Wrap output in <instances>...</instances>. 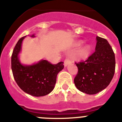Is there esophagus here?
Wrapping results in <instances>:
<instances>
[{
  "label": "esophagus",
  "instance_id": "esophagus-1",
  "mask_svg": "<svg viewBox=\"0 0 122 122\" xmlns=\"http://www.w3.org/2000/svg\"><path fill=\"white\" fill-rule=\"evenodd\" d=\"M71 62V60H70V58H68V57L66 58L64 60V66L65 67H67V66H68V65L70 64Z\"/></svg>",
  "mask_w": 122,
  "mask_h": 122
}]
</instances>
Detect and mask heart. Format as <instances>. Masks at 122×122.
<instances>
[{
  "mask_svg": "<svg viewBox=\"0 0 122 122\" xmlns=\"http://www.w3.org/2000/svg\"><path fill=\"white\" fill-rule=\"evenodd\" d=\"M81 44V41H78L76 43V45L77 46H80ZM90 51V46L88 45H84V46H83V47H81L78 50L77 54H76V56L80 59L85 58H86L88 56Z\"/></svg>",
  "mask_w": 122,
  "mask_h": 122,
  "instance_id": "obj_1",
  "label": "heart"
}]
</instances>
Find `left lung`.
Segmentation results:
<instances>
[{"label": "left lung", "instance_id": "obj_1", "mask_svg": "<svg viewBox=\"0 0 122 122\" xmlns=\"http://www.w3.org/2000/svg\"><path fill=\"white\" fill-rule=\"evenodd\" d=\"M95 51L87 60L75 62L78 72L74 84L81 92L95 94L106 88L115 71V55L107 41L96 36Z\"/></svg>", "mask_w": 122, "mask_h": 122}]
</instances>
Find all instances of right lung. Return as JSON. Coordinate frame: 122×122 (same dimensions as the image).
Wrapping results in <instances>:
<instances>
[{
	"instance_id": "right-lung-1",
	"label": "right lung",
	"mask_w": 122,
	"mask_h": 122,
	"mask_svg": "<svg viewBox=\"0 0 122 122\" xmlns=\"http://www.w3.org/2000/svg\"><path fill=\"white\" fill-rule=\"evenodd\" d=\"M34 37V35H32ZM25 36L19 39L11 57V68L17 84L25 93L35 97L48 94L53 90L58 73L64 68V62L52 64L46 60H41L32 66H23L19 62L18 54Z\"/></svg>"
}]
</instances>
